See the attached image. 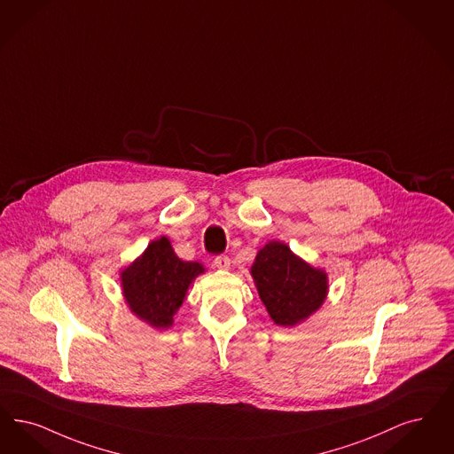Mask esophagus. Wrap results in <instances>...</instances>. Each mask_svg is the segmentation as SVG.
I'll return each instance as SVG.
<instances>
[{
  "label": "esophagus",
  "instance_id": "34e87169",
  "mask_svg": "<svg viewBox=\"0 0 454 454\" xmlns=\"http://www.w3.org/2000/svg\"><path fill=\"white\" fill-rule=\"evenodd\" d=\"M215 267L219 269V270H230V267H231L230 256H226V254L216 256V258H215Z\"/></svg>",
  "mask_w": 454,
  "mask_h": 454
}]
</instances>
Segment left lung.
<instances>
[{
    "label": "left lung",
    "instance_id": "obj_1",
    "mask_svg": "<svg viewBox=\"0 0 454 454\" xmlns=\"http://www.w3.org/2000/svg\"><path fill=\"white\" fill-rule=\"evenodd\" d=\"M254 287L277 326L294 327L316 314L326 301V270L316 269L284 241L258 250L250 269Z\"/></svg>",
    "mask_w": 454,
    "mask_h": 454
}]
</instances>
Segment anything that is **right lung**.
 I'll list each match as a JSON object with an SVG mask.
<instances>
[{
    "label": "right lung",
    "mask_w": 454,
    "mask_h": 454,
    "mask_svg": "<svg viewBox=\"0 0 454 454\" xmlns=\"http://www.w3.org/2000/svg\"><path fill=\"white\" fill-rule=\"evenodd\" d=\"M204 270L200 262H182L168 238L160 236L120 272L128 309L148 326L168 329L191 284Z\"/></svg>",
    "instance_id": "1"
}]
</instances>
